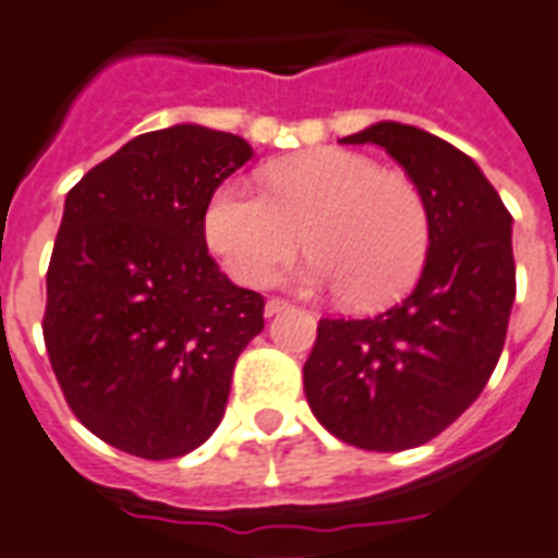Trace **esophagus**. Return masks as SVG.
I'll return each mask as SVG.
<instances>
[{
    "label": "esophagus",
    "mask_w": 558,
    "mask_h": 558,
    "mask_svg": "<svg viewBox=\"0 0 558 558\" xmlns=\"http://www.w3.org/2000/svg\"><path fill=\"white\" fill-rule=\"evenodd\" d=\"M284 307H291V302L279 300V296H270V300H267V305H265V314L274 316V314H279V311H284Z\"/></svg>",
    "instance_id": "1"
}]
</instances>
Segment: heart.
<instances>
[{
	"mask_svg": "<svg viewBox=\"0 0 558 558\" xmlns=\"http://www.w3.org/2000/svg\"><path fill=\"white\" fill-rule=\"evenodd\" d=\"M300 279L340 288L342 302L377 307L398 300L429 253V209L421 190L360 153L311 149L265 172V193L221 184L204 209V239L227 274L262 284L300 251Z\"/></svg>",
	"mask_w": 558,
	"mask_h": 558,
	"instance_id": "1",
	"label": "heart"
}]
</instances>
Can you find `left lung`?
Masks as SVG:
<instances>
[{"mask_svg":"<svg viewBox=\"0 0 558 558\" xmlns=\"http://www.w3.org/2000/svg\"><path fill=\"white\" fill-rule=\"evenodd\" d=\"M342 144L383 146L405 169L429 209V253L391 307L319 319L302 383L333 438L400 452L456 423L496 372L515 300L512 216L472 158L423 129L386 120Z\"/></svg>","mask_w":558,"mask_h":558,"instance_id":"8db88e82","label":"left lung"}]
</instances>
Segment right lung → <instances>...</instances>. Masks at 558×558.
I'll list each match as a JSON object with an SVG mask.
<instances>
[{
  "label": "right lung",
  "instance_id": "obj_1",
  "mask_svg": "<svg viewBox=\"0 0 558 558\" xmlns=\"http://www.w3.org/2000/svg\"><path fill=\"white\" fill-rule=\"evenodd\" d=\"M253 149L204 126L146 132L69 190L46 274L48 360L65 403L109 447L163 461L225 417L265 296L207 253L204 209Z\"/></svg>",
  "mask_w": 558,
  "mask_h": 558
}]
</instances>
